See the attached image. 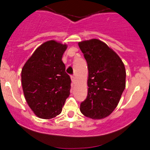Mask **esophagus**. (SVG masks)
<instances>
[{
	"mask_svg": "<svg viewBox=\"0 0 150 150\" xmlns=\"http://www.w3.org/2000/svg\"><path fill=\"white\" fill-rule=\"evenodd\" d=\"M71 80H72V83H75V77L74 76V75H72V76H71Z\"/></svg>",
	"mask_w": 150,
	"mask_h": 150,
	"instance_id": "1",
	"label": "esophagus"
}]
</instances>
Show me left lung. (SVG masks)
Returning <instances> with one entry per match:
<instances>
[{"instance_id": "8db88e82", "label": "left lung", "mask_w": 150, "mask_h": 150, "mask_svg": "<svg viewBox=\"0 0 150 150\" xmlns=\"http://www.w3.org/2000/svg\"><path fill=\"white\" fill-rule=\"evenodd\" d=\"M88 64V96L80 106L86 117L100 120L110 115L125 88V66L105 43L91 39L78 43Z\"/></svg>"}]
</instances>
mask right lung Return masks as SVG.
<instances>
[{
  "label": "right lung",
  "mask_w": 150,
  "mask_h": 150,
  "mask_svg": "<svg viewBox=\"0 0 150 150\" xmlns=\"http://www.w3.org/2000/svg\"><path fill=\"white\" fill-rule=\"evenodd\" d=\"M67 45L51 40L36 48L22 69V85L28 106L37 117L51 119L62 112L70 91L62 56Z\"/></svg>",
  "instance_id": "1"
}]
</instances>
